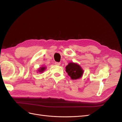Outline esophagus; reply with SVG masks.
Here are the masks:
<instances>
[{"mask_svg":"<svg viewBox=\"0 0 122 122\" xmlns=\"http://www.w3.org/2000/svg\"><path fill=\"white\" fill-rule=\"evenodd\" d=\"M55 65H57V66H60V65H61V63H60V62H55Z\"/></svg>","mask_w":122,"mask_h":122,"instance_id":"34e87169","label":"esophagus"}]
</instances>
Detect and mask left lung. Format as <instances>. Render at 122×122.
Here are the masks:
<instances>
[{"label": "left lung", "mask_w": 122, "mask_h": 122, "mask_svg": "<svg viewBox=\"0 0 122 122\" xmlns=\"http://www.w3.org/2000/svg\"><path fill=\"white\" fill-rule=\"evenodd\" d=\"M66 71L72 80H76L82 77L83 70L81 66L77 63L69 62L66 67Z\"/></svg>", "instance_id": "1"}]
</instances>
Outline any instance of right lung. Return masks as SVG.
<instances>
[{
  "label": "right lung",
  "instance_id": "right-lung-1",
  "mask_svg": "<svg viewBox=\"0 0 122 122\" xmlns=\"http://www.w3.org/2000/svg\"><path fill=\"white\" fill-rule=\"evenodd\" d=\"M46 69V67H43V66H42V67H40L38 69V71H37V72L38 73H42L43 72H44L45 71V70Z\"/></svg>",
  "mask_w": 122,
  "mask_h": 122
}]
</instances>
